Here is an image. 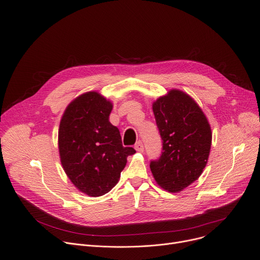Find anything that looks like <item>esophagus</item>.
I'll list each match as a JSON object with an SVG mask.
<instances>
[{"label":"esophagus","instance_id":"1","mask_svg":"<svg viewBox=\"0 0 260 260\" xmlns=\"http://www.w3.org/2000/svg\"><path fill=\"white\" fill-rule=\"evenodd\" d=\"M135 149L139 152H143L144 151V146L143 143L141 142V141H138V142L135 144Z\"/></svg>","mask_w":260,"mask_h":260}]
</instances>
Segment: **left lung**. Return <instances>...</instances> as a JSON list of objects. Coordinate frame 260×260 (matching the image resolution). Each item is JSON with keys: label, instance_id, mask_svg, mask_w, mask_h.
<instances>
[{"label": "left lung", "instance_id": "left-lung-1", "mask_svg": "<svg viewBox=\"0 0 260 260\" xmlns=\"http://www.w3.org/2000/svg\"><path fill=\"white\" fill-rule=\"evenodd\" d=\"M155 122L162 140V152L150 161L158 185L176 193L199 178L208 159L211 129L195 101L173 89L152 105Z\"/></svg>", "mask_w": 260, "mask_h": 260}]
</instances>
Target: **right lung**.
Instances as JSON below:
<instances>
[{"instance_id":"add662e5","label":"right lung","mask_w":260,"mask_h":260,"mask_svg":"<svg viewBox=\"0 0 260 260\" xmlns=\"http://www.w3.org/2000/svg\"><path fill=\"white\" fill-rule=\"evenodd\" d=\"M113 105L98 92H87L66 108L58 144L65 173L79 191L91 197L107 194L119 180L127 156L121 136L109 121Z\"/></svg>"}]
</instances>
